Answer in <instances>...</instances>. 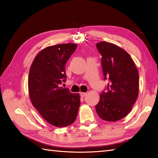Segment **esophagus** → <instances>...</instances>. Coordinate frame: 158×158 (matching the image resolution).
<instances>
[{"mask_svg":"<svg viewBox=\"0 0 158 158\" xmlns=\"http://www.w3.org/2000/svg\"><path fill=\"white\" fill-rule=\"evenodd\" d=\"M80 95H81V97H84V96H85L87 95V93H85V92H81V93H80Z\"/></svg>","mask_w":158,"mask_h":158,"instance_id":"obj_1","label":"esophagus"}]
</instances>
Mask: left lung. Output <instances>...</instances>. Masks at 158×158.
<instances>
[{"mask_svg":"<svg viewBox=\"0 0 158 158\" xmlns=\"http://www.w3.org/2000/svg\"><path fill=\"white\" fill-rule=\"evenodd\" d=\"M96 48L102 56L104 80L109 83L95 109L101 119L116 122L131 111L138 97V70L130 56L117 45L101 41Z\"/></svg>","mask_w":158,"mask_h":158,"instance_id":"obj_1","label":"left lung"}]
</instances>
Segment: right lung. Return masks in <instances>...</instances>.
I'll use <instances>...</instances> for the list:
<instances>
[{
  "label": "right lung",
  "mask_w": 158,
  "mask_h": 158,
  "mask_svg": "<svg viewBox=\"0 0 158 158\" xmlns=\"http://www.w3.org/2000/svg\"><path fill=\"white\" fill-rule=\"evenodd\" d=\"M77 47L75 43L48 47L36 55L30 69L28 92L32 105L43 119L56 127L72 124L78 113L79 94L60 87L66 81V64Z\"/></svg>",
  "instance_id": "1"
}]
</instances>
